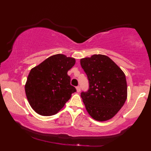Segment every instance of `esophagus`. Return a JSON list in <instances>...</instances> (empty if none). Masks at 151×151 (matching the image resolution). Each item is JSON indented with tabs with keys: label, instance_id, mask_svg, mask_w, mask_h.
Listing matches in <instances>:
<instances>
[{
	"label": "esophagus",
	"instance_id": "1",
	"mask_svg": "<svg viewBox=\"0 0 151 151\" xmlns=\"http://www.w3.org/2000/svg\"><path fill=\"white\" fill-rule=\"evenodd\" d=\"M76 90H77V92L78 93H79L80 91V86H76Z\"/></svg>",
	"mask_w": 151,
	"mask_h": 151
}]
</instances>
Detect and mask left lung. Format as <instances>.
Listing matches in <instances>:
<instances>
[{
	"mask_svg": "<svg viewBox=\"0 0 151 151\" xmlns=\"http://www.w3.org/2000/svg\"><path fill=\"white\" fill-rule=\"evenodd\" d=\"M89 88L81 93L85 108L92 118L107 121L115 116L127 98V83L120 68L104 55L95 54L80 60Z\"/></svg>",
	"mask_w": 151,
	"mask_h": 151,
	"instance_id": "obj_1",
	"label": "left lung"
}]
</instances>
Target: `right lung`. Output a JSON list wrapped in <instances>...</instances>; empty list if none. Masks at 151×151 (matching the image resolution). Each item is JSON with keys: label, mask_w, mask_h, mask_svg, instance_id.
<instances>
[{"label": "right lung", "mask_w": 151, "mask_h": 151, "mask_svg": "<svg viewBox=\"0 0 151 151\" xmlns=\"http://www.w3.org/2000/svg\"><path fill=\"white\" fill-rule=\"evenodd\" d=\"M76 60L63 54L49 57L31 69L24 86L32 108L38 114L51 116L58 113L76 91L67 72Z\"/></svg>", "instance_id": "1"}]
</instances>
